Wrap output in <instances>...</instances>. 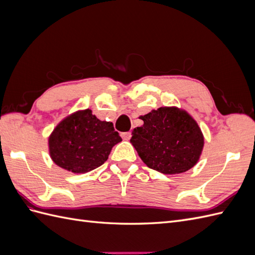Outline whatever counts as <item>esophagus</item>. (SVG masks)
Segmentation results:
<instances>
[{
	"label": "esophagus",
	"mask_w": 255,
	"mask_h": 255,
	"mask_svg": "<svg viewBox=\"0 0 255 255\" xmlns=\"http://www.w3.org/2000/svg\"><path fill=\"white\" fill-rule=\"evenodd\" d=\"M122 138L125 140H129L130 139V136H132V134H130V132H126V133H122L121 134Z\"/></svg>",
	"instance_id": "34e87169"
}]
</instances>
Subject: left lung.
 I'll use <instances>...</instances> for the list:
<instances>
[{"mask_svg": "<svg viewBox=\"0 0 255 255\" xmlns=\"http://www.w3.org/2000/svg\"><path fill=\"white\" fill-rule=\"evenodd\" d=\"M130 143L149 168L164 174L189 170L201 156L204 136L194 117L176 106H164L139 116Z\"/></svg>", "mask_w": 255, "mask_h": 255, "instance_id": "left-lung-1", "label": "left lung"}]
</instances>
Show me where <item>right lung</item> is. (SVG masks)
I'll return each mask as SVG.
<instances>
[{
  "mask_svg": "<svg viewBox=\"0 0 255 255\" xmlns=\"http://www.w3.org/2000/svg\"><path fill=\"white\" fill-rule=\"evenodd\" d=\"M122 141L113 122L101 121L89 109L76 111L57 123L48 139L51 159L75 174L103 165L115 144Z\"/></svg>",
  "mask_w": 255,
  "mask_h": 255,
  "instance_id": "right-lung-1",
  "label": "right lung"
}]
</instances>
